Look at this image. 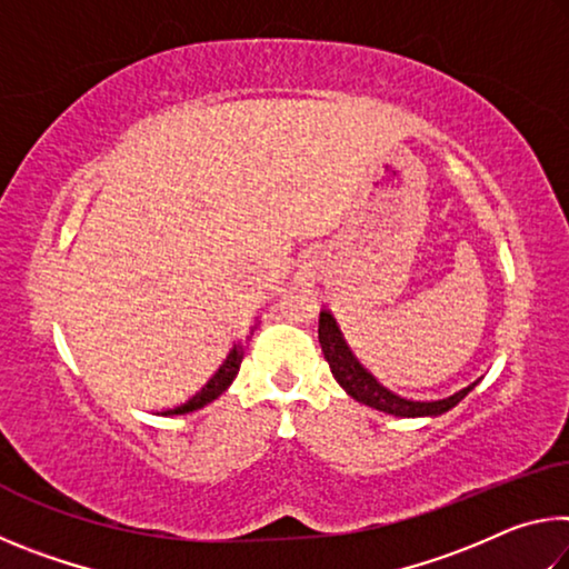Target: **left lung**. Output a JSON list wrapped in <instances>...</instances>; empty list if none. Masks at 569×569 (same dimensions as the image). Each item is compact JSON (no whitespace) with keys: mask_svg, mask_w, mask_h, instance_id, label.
Wrapping results in <instances>:
<instances>
[{"mask_svg":"<svg viewBox=\"0 0 569 569\" xmlns=\"http://www.w3.org/2000/svg\"><path fill=\"white\" fill-rule=\"evenodd\" d=\"M319 343H321L323 359L331 366L333 379L341 383L351 399L366 403V407L371 409H379L383 413H393V417H437V413H445L451 407H457V403L465 399L471 389H475V383H469L467 389L457 391L455 397L437 399V401H411V399L397 397L393 391L383 389L381 383L373 379L359 361H356V356L351 353L349 346H346L339 326H336V319L329 311H321Z\"/></svg>","mask_w":569,"mask_h":569,"instance_id":"left-lung-1","label":"left lung"}]
</instances>
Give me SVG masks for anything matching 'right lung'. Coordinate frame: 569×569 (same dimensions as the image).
Wrapping results in <instances>:
<instances>
[{
	"label": "right lung",
	"mask_w": 569,
	"mask_h": 569,
	"mask_svg": "<svg viewBox=\"0 0 569 569\" xmlns=\"http://www.w3.org/2000/svg\"><path fill=\"white\" fill-rule=\"evenodd\" d=\"M243 356H246L243 346H240V343L233 346V351L228 353V359L223 361V366H220V369L213 373V377H210V381L206 383L203 389H200L198 393H192V397H190L188 401L178 403V407L162 409V413H166V417H170V413H188V411L203 409L206 403L218 399L220 393H223V391L230 387V383H233L236 373H238V369H240V361H243Z\"/></svg>",
	"instance_id": "add662e5"
}]
</instances>
